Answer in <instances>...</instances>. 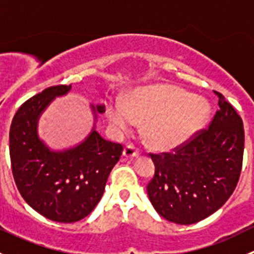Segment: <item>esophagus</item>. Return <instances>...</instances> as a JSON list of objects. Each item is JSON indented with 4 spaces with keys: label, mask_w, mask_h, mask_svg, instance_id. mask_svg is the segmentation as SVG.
Instances as JSON below:
<instances>
[{
    "label": "esophagus",
    "mask_w": 254,
    "mask_h": 254,
    "mask_svg": "<svg viewBox=\"0 0 254 254\" xmlns=\"http://www.w3.org/2000/svg\"><path fill=\"white\" fill-rule=\"evenodd\" d=\"M139 153H140L139 150H137L134 145L125 146L124 151H123V155H124V157H127V158L136 157V156H139Z\"/></svg>",
    "instance_id": "1"
}]
</instances>
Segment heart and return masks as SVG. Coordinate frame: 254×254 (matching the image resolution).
Wrapping results in <instances>:
<instances>
[{
	"label": "heart",
	"instance_id": "b5f03b06",
	"mask_svg": "<svg viewBox=\"0 0 254 254\" xmlns=\"http://www.w3.org/2000/svg\"><path fill=\"white\" fill-rule=\"evenodd\" d=\"M209 107L203 99L171 84H157L134 92L125 102H112L107 109L118 131H129L143 122L151 145L171 150L189 139L205 122Z\"/></svg>",
	"mask_w": 254,
	"mask_h": 254
}]
</instances>
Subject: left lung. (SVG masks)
Wrapping results in <instances>:
<instances>
[{"label":"left lung","instance_id":"1","mask_svg":"<svg viewBox=\"0 0 254 254\" xmlns=\"http://www.w3.org/2000/svg\"><path fill=\"white\" fill-rule=\"evenodd\" d=\"M210 125L171 152L150 153L155 175L147 194L156 211L171 222L191 225L214 214L236 188L242 170L245 130L234 107L219 92Z\"/></svg>","mask_w":254,"mask_h":254}]
</instances>
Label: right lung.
<instances>
[{"label":"right lung","mask_w":254,"mask_h":254,"mask_svg":"<svg viewBox=\"0 0 254 254\" xmlns=\"http://www.w3.org/2000/svg\"><path fill=\"white\" fill-rule=\"evenodd\" d=\"M71 84L48 87L19 107L9 130L12 173L20 195L49 220L71 224L86 217L104 193L107 179L123 152V146L104 140L96 130L81 145L54 152L39 140V115ZM104 113L106 107H92Z\"/></svg>","instance_id":"right-lung-1"}]
</instances>
